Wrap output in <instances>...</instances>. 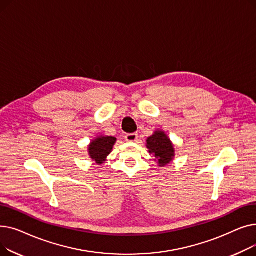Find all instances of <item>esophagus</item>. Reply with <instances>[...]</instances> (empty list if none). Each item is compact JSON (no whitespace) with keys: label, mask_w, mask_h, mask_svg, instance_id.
Listing matches in <instances>:
<instances>
[{"label":"esophagus","mask_w":256,"mask_h":256,"mask_svg":"<svg viewBox=\"0 0 256 256\" xmlns=\"http://www.w3.org/2000/svg\"><path fill=\"white\" fill-rule=\"evenodd\" d=\"M126 140L128 142H135L138 139V134L137 132H132V134H128L126 135Z\"/></svg>","instance_id":"obj_1"}]
</instances>
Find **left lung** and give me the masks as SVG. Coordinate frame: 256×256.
Masks as SVG:
<instances>
[{
    "mask_svg": "<svg viewBox=\"0 0 256 256\" xmlns=\"http://www.w3.org/2000/svg\"><path fill=\"white\" fill-rule=\"evenodd\" d=\"M146 142L150 154L158 158L160 166H165L171 162L174 156V148L164 132H156L154 135L147 139Z\"/></svg>",
    "mask_w": 256,
    "mask_h": 256,
    "instance_id": "obj_1",
    "label": "left lung"
}]
</instances>
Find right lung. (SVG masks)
Returning a JSON list of instances; mask_svg holds the SVG:
<instances>
[{"label":"right lung","instance_id":"obj_1","mask_svg":"<svg viewBox=\"0 0 256 256\" xmlns=\"http://www.w3.org/2000/svg\"><path fill=\"white\" fill-rule=\"evenodd\" d=\"M116 142L114 137H98L89 145V154L92 160H96L98 164L104 162L106 158L111 152L113 145Z\"/></svg>","mask_w":256,"mask_h":256}]
</instances>
